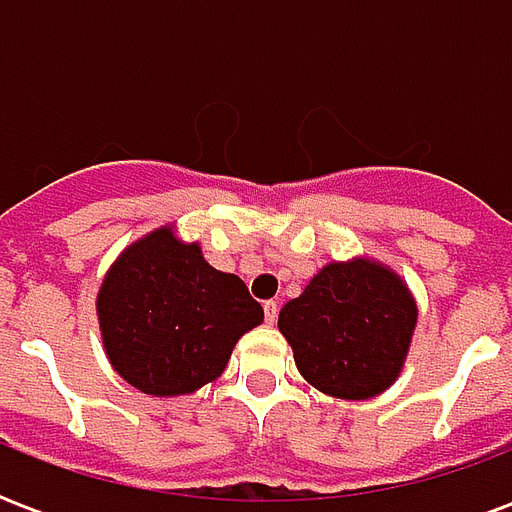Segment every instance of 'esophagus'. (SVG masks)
I'll return each instance as SVG.
<instances>
[{
  "label": "esophagus",
  "mask_w": 512,
  "mask_h": 512,
  "mask_svg": "<svg viewBox=\"0 0 512 512\" xmlns=\"http://www.w3.org/2000/svg\"><path fill=\"white\" fill-rule=\"evenodd\" d=\"M263 312H266L268 326H274V323H277V315H279L277 301H266V304H263Z\"/></svg>",
  "instance_id": "obj_1"
}]
</instances>
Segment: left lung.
Segmentation results:
<instances>
[{"label": "left lung", "instance_id": "8db88e82", "mask_svg": "<svg viewBox=\"0 0 512 512\" xmlns=\"http://www.w3.org/2000/svg\"><path fill=\"white\" fill-rule=\"evenodd\" d=\"M406 279L373 257L332 260L279 312L307 384L340 400H367L395 384L417 329Z\"/></svg>", "mask_w": 512, "mask_h": 512}]
</instances>
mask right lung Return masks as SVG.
Segmentation results:
<instances>
[{"instance_id":"add662e5","label":"right lung","mask_w":512,"mask_h":512,"mask_svg":"<svg viewBox=\"0 0 512 512\" xmlns=\"http://www.w3.org/2000/svg\"><path fill=\"white\" fill-rule=\"evenodd\" d=\"M109 365L153 397L197 392L222 376L235 343L263 323V307L235 274L161 224L128 244L95 299Z\"/></svg>"}]
</instances>
